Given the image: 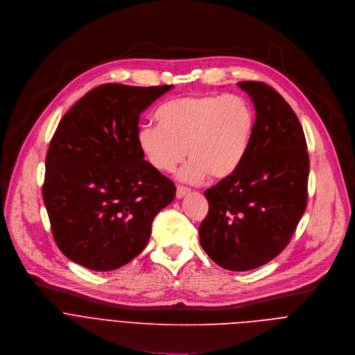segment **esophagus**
Returning a JSON list of instances; mask_svg holds the SVG:
<instances>
[{
  "label": "esophagus",
  "instance_id": "1",
  "mask_svg": "<svg viewBox=\"0 0 355 355\" xmlns=\"http://www.w3.org/2000/svg\"><path fill=\"white\" fill-rule=\"evenodd\" d=\"M190 193V189L189 187H186V186H178V189H176V197L178 198H182V197H184L186 194H189Z\"/></svg>",
  "mask_w": 355,
  "mask_h": 355
}]
</instances>
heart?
Returning <instances> with one entry per match:
<instances>
[{
    "instance_id": "obj_1",
    "label": "heart",
    "mask_w": 355,
    "mask_h": 355,
    "mask_svg": "<svg viewBox=\"0 0 355 355\" xmlns=\"http://www.w3.org/2000/svg\"><path fill=\"white\" fill-rule=\"evenodd\" d=\"M159 125L137 131L138 147L159 172H173L184 159L180 179L197 183L207 175L221 180L243 164L256 128L252 103L239 95L197 94L165 102L157 110Z\"/></svg>"
}]
</instances>
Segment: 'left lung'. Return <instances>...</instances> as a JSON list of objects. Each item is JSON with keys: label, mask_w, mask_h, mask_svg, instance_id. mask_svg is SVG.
<instances>
[{"label": "left lung", "mask_w": 355, "mask_h": 355, "mask_svg": "<svg viewBox=\"0 0 355 355\" xmlns=\"http://www.w3.org/2000/svg\"><path fill=\"white\" fill-rule=\"evenodd\" d=\"M238 85L254 103V135L241 168L204 191L208 214L198 232L211 260L246 271L290 243L306 209L309 155L302 125L284 98L264 83Z\"/></svg>", "instance_id": "left-lung-1"}]
</instances>
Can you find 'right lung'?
Segmentation results:
<instances>
[{
  "label": "right lung",
  "mask_w": 355,
  "mask_h": 355,
  "mask_svg": "<svg viewBox=\"0 0 355 355\" xmlns=\"http://www.w3.org/2000/svg\"><path fill=\"white\" fill-rule=\"evenodd\" d=\"M172 88L103 84L58 123L42 193L53 238L69 260L110 271L147 246L176 187L144 159L137 131L139 114Z\"/></svg>",
  "instance_id": "add662e5"
}]
</instances>
